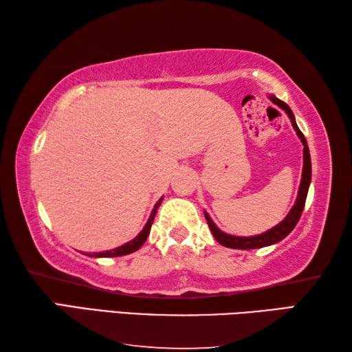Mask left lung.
Returning <instances> with one entry per match:
<instances>
[{"label": "left lung", "instance_id": "1", "mask_svg": "<svg viewBox=\"0 0 352 352\" xmlns=\"http://www.w3.org/2000/svg\"><path fill=\"white\" fill-rule=\"evenodd\" d=\"M270 99L275 102L276 105L281 107L283 110H285L287 113L290 121H292V126L296 130L298 136L301 138L302 146H305V166H302V178H301V184H300V190H298V197L294 208H292L290 212L287 214V217H285L281 223L276 225L275 228H272L267 231L264 234H259V236H252V237H236V236H230V234H225L220 231L216 225L212 223V220L210 219L208 214H205L206 217V222L208 226H210L212 236L216 237V241L220 243V245L223 247H228V248H237V250H252V248H262V247H267V245H272V243H276L279 241H283L285 236H287L292 230L295 228V225L298 223V220L301 217V212L305 210V204H306V197H307V189H309V184H311V174H312V169H311V153H309V147H307V141L305 138V135L300 129H298L296 122H295V116L294 113H292L290 107L283 102V100H279L275 96H270Z\"/></svg>", "mask_w": 352, "mask_h": 352}]
</instances>
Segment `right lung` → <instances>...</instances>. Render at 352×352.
<instances>
[{
    "instance_id": "1",
    "label": "right lung",
    "mask_w": 352,
    "mask_h": 352,
    "mask_svg": "<svg viewBox=\"0 0 352 352\" xmlns=\"http://www.w3.org/2000/svg\"><path fill=\"white\" fill-rule=\"evenodd\" d=\"M162 200H163V199H160L158 204L155 205L153 211H152V214H151V217H148V220H147L146 226H144V228H142L141 233H140L138 236H136L133 241H130V242H127V243H124V245L118 247V248H115V250H109V252L93 253V256H96V258H115V256H124V254H130V253L136 252V250H138V248L142 245V243L146 242L148 233H151V226H152V223H153L155 214H157V210H158L160 204H162Z\"/></svg>"
}]
</instances>
